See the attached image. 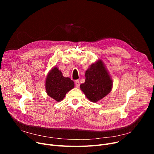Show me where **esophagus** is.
<instances>
[{"mask_svg":"<svg viewBox=\"0 0 154 154\" xmlns=\"http://www.w3.org/2000/svg\"><path fill=\"white\" fill-rule=\"evenodd\" d=\"M75 84L76 87L79 88V86H80V82H79V80H75Z\"/></svg>","mask_w":154,"mask_h":154,"instance_id":"obj_1","label":"esophagus"}]
</instances>
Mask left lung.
<instances>
[{"label": "left lung", "mask_w": 154, "mask_h": 154, "mask_svg": "<svg viewBox=\"0 0 154 154\" xmlns=\"http://www.w3.org/2000/svg\"><path fill=\"white\" fill-rule=\"evenodd\" d=\"M85 75V82L80 84V87L90 101L98 102L111 91L112 80L101 60L91 64Z\"/></svg>", "instance_id": "obj_1"}]
</instances>
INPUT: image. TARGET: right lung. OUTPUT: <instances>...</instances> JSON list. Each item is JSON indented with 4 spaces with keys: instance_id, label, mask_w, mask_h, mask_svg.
Here are the masks:
<instances>
[{
    "instance_id": "add662e5",
    "label": "right lung",
    "mask_w": 154,
    "mask_h": 154,
    "mask_svg": "<svg viewBox=\"0 0 154 154\" xmlns=\"http://www.w3.org/2000/svg\"><path fill=\"white\" fill-rule=\"evenodd\" d=\"M45 84L47 95L57 102L63 100L66 94L74 87V81L69 77H63L55 66L48 72Z\"/></svg>"
}]
</instances>
